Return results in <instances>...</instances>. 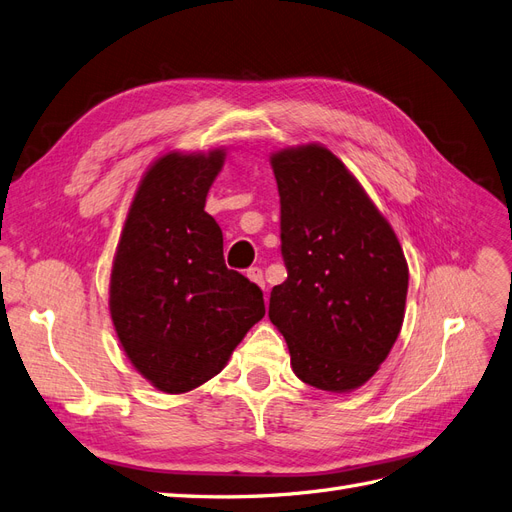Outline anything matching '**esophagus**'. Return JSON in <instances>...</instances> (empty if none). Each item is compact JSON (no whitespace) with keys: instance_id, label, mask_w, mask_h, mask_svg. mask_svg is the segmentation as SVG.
<instances>
[{"instance_id":"1","label":"esophagus","mask_w":512,"mask_h":512,"mask_svg":"<svg viewBox=\"0 0 512 512\" xmlns=\"http://www.w3.org/2000/svg\"><path fill=\"white\" fill-rule=\"evenodd\" d=\"M250 277V281H254V284H258L262 290H264V275H262V269L260 267H252L248 269V273H245Z\"/></svg>"}]
</instances>
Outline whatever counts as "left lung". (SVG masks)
<instances>
[{
    "instance_id": "8db88e82",
    "label": "left lung",
    "mask_w": 512,
    "mask_h": 512,
    "mask_svg": "<svg viewBox=\"0 0 512 512\" xmlns=\"http://www.w3.org/2000/svg\"><path fill=\"white\" fill-rule=\"evenodd\" d=\"M288 277L269 317L296 377L326 392L356 390L398 339L409 267L392 226L345 165L322 146L271 158Z\"/></svg>"
}]
</instances>
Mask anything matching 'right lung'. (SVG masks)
Instances as JSON below:
<instances>
[{"instance_id":"1","label":"right lung","mask_w":512,"mask_h":512,"mask_svg":"<svg viewBox=\"0 0 512 512\" xmlns=\"http://www.w3.org/2000/svg\"><path fill=\"white\" fill-rule=\"evenodd\" d=\"M224 154L171 152L148 169L114 258L110 313L122 349L154 387L190 392L218 375L264 315L262 290L226 269L205 197Z\"/></svg>"}]
</instances>
